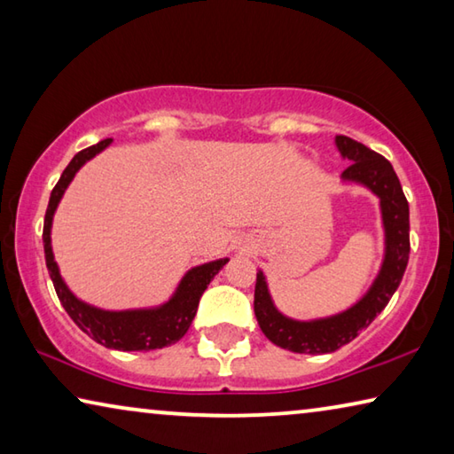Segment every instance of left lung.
Segmentation results:
<instances>
[{
	"label": "left lung",
	"instance_id": "1",
	"mask_svg": "<svg viewBox=\"0 0 454 454\" xmlns=\"http://www.w3.org/2000/svg\"><path fill=\"white\" fill-rule=\"evenodd\" d=\"M336 145L342 156L352 162L342 172V178L364 184L380 198L384 232H387V256H384L379 278L374 280L363 301L347 312L312 322H298L282 317L270 301L262 272L256 274L254 314L260 328L276 347L298 352V355H326L355 340L360 330L371 325L393 298L409 264V202H406L393 164L348 136H336Z\"/></svg>",
	"mask_w": 454,
	"mask_h": 454
}]
</instances>
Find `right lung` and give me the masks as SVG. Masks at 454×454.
Listing matches in <instances>:
<instances>
[{
	"label": "right lung",
	"instance_id": "add662e5",
	"mask_svg": "<svg viewBox=\"0 0 454 454\" xmlns=\"http://www.w3.org/2000/svg\"><path fill=\"white\" fill-rule=\"evenodd\" d=\"M112 142V137L98 142L90 148L82 150L72 158V162L67 164L64 174L59 176V180L51 190L48 210H45L43 220V252H45V266H48L50 278L56 288V294L59 298L61 306L66 312L70 314V318L78 325L83 333L90 338H94L96 342L107 348L116 350H156L170 347V344L178 342L180 338L188 333L192 320L196 317L200 296L204 294V290L212 282L222 266L228 262V258L216 260V262H208L202 266L192 268V270L184 276L178 290L170 302L160 306L156 310H128V312H106L94 309L80 302L67 286L61 280L58 264L53 262L51 254V244H50V230H51V218L53 212L58 208L59 198L64 196L67 184L72 182L75 172L88 162L90 158H94L98 152H102L107 144Z\"/></svg>",
	"mask_w": 454,
	"mask_h": 454
}]
</instances>
